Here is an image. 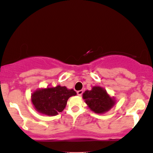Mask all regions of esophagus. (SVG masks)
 <instances>
[{
    "mask_svg": "<svg viewBox=\"0 0 153 153\" xmlns=\"http://www.w3.org/2000/svg\"><path fill=\"white\" fill-rule=\"evenodd\" d=\"M76 93L79 96H82V94H83V91H82V90H79V91H77Z\"/></svg>",
    "mask_w": 153,
    "mask_h": 153,
    "instance_id": "esophagus-1",
    "label": "esophagus"
}]
</instances>
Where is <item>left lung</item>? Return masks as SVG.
<instances>
[{
    "label": "left lung",
    "mask_w": 153,
    "mask_h": 153,
    "mask_svg": "<svg viewBox=\"0 0 153 153\" xmlns=\"http://www.w3.org/2000/svg\"><path fill=\"white\" fill-rule=\"evenodd\" d=\"M88 108L96 114H104L108 111L116 103L114 97H111L104 88L101 86H94L91 91H85L83 94Z\"/></svg>",
    "instance_id": "1"
}]
</instances>
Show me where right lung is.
<instances>
[{
	"instance_id": "right-lung-1",
	"label": "right lung",
	"mask_w": 153,
	"mask_h": 153,
	"mask_svg": "<svg viewBox=\"0 0 153 153\" xmlns=\"http://www.w3.org/2000/svg\"><path fill=\"white\" fill-rule=\"evenodd\" d=\"M76 95V91L72 88L56 86L36 90L32 94L31 101L39 113L54 116L65 109L69 97Z\"/></svg>"
}]
</instances>
